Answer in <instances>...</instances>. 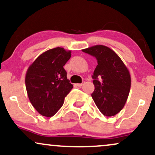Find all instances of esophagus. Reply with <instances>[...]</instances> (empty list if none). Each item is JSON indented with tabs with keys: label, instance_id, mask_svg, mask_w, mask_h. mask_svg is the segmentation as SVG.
Wrapping results in <instances>:
<instances>
[{
	"label": "esophagus",
	"instance_id": "1",
	"mask_svg": "<svg viewBox=\"0 0 155 155\" xmlns=\"http://www.w3.org/2000/svg\"><path fill=\"white\" fill-rule=\"evenodd\" d=\"M84 83H85V81H83L82 83H79V84H76V85H77L78 87H81V86H82L83 84H84Z\"/></svg>",
	"mask_w": 155,
	"mask_h": 155
}]
</instances>
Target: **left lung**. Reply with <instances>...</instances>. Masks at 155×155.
Masks as SVG:
<instances>
[{"label": "left lung", "instance_id": "8db88e82", "mask_svg": "<svg viewBox=\"0 0 155 155\" xmlns=\"http://www.w3.org/2000/svg\"><path fill=\"white\" fill-rule=\"evenodd\" d=\"M82 51L97 61L92 76L95 85L92 99L104 116H114L123 108L128 97L131 85L128 69L120 57L106 46H93ZM98 77L102 81H99Z\"/></svg>", "mask_w": 155, "mask_h": 155}]
</instances>
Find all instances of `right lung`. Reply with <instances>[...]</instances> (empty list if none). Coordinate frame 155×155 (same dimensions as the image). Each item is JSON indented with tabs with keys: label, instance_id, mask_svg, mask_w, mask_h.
Returning <instances> with one entry per match:
<instances>
[{
	"label": "right lung",
	"instance_id": "add662e5",
	"mask_svg": "<svg viewBox=\"0 0 155 155\" xmlns=\"http://www.w3.org/2000/svg\"><path fill=\"white\" fill-rule=\"evenodd\" d=\"M71 53L61 47L49 49L39 55L27 71L28 97L42 116H54L73 88L63 68L71 58Z\"/></svg>",
	"mask_w": 155,
	"mask_h": 155
}]
</instances>
